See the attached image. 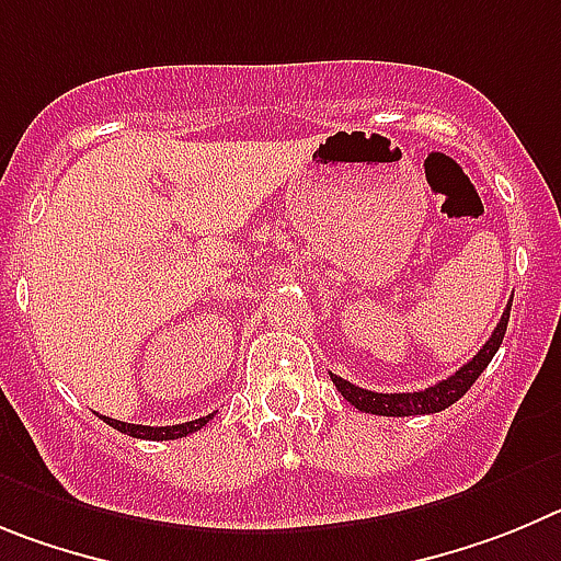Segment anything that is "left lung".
<instances>
[{"label":"left lung","instance_id":"1","mask_svg":"<svg viewBox=\"0 0 561 561\" xmlns=\"http://www.w3.org/2000/svg\"><path fill=\"white\" fill-rule=\"evenodd\" d=\"M508 312H512V305H506L501 316V324L494 327L492 337L483 343V350L478 352L469 363H463L456 375H450L447 380L436 382V386L425 388V391H413V393H377L368 391V388L352 386L350 380L343 377L330 375L332 382H335L337 391L343 393V400L352 402L357 411L363 413H377V416H422V413H438L444 408H450L453 402H458L463 393L472 388V382L481 377L483 368L492 363L494 352L501 350L503 335H506L508 327Z\"/></svg>","mask_w":561,"mask_h":561}]
</instances>
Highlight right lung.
<instances>
[{
    "label": "right lung",
    "mask_w": 561,
    "mask_h": 561,
    "mask_svg": "<svg viewBox=\"0 0 561 561\" xmlns=\"http://www.w3.org/2000/svg\"><path fill=\"white\" fill-rule=\"evenodd\" d=\"M105 422H108L114 431L119 433H128V436L134 438H150V442H168V438H181V436H190V433L201 431V427L206 425L211 419L209 416H201V419H193V422H181V425H173V427H150V425H130V422H119V419H108L103 416Z\"/></svg>",
    "instance_id": "obj_1"
}]
</instances>
